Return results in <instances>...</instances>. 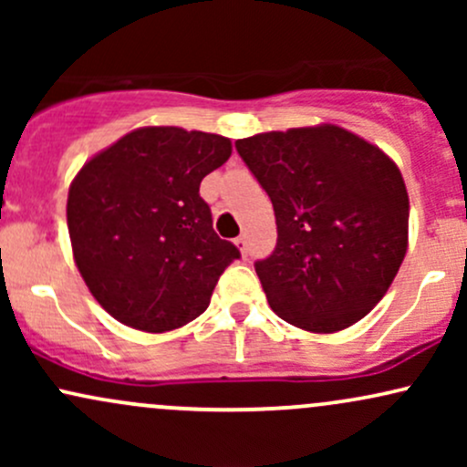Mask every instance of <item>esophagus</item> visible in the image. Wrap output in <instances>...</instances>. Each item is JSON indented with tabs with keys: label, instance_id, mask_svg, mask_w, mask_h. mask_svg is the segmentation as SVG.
<instances>
[{
	"label": "esophagus",
	"instance_id": "esophagus-1",
	"mask_svg": "<svg viewBox=\"0 0 467 467\" xmlns=\"http://www.w3.org/2000/svg\"><path fill=\"white\" fill-rule=\"evenodd\" d=\"M234 245L241 250V254H248V239H245V234H239V237L234 239Z\"/></svg>",
	"mask_w": 467,
	"mask_h": 467
}]
</instances>
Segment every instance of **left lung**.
Returning <instances> with one entry per match:
<instances>
[{"label": "left lung", "mask_w": 467, "mask_h": 467, "mask_svg": "<svg viewBox=\"0 0 467 467\" xmlns=\"http://www.w3.org/2000/svg\"><path fill=\"white\" fill-rule=\"evenodd\" d=\"M276 217V248L254 264L283 320L331 334L364 318L398 275L409 192L387 153L336 125L234 142Z\"/></svg>", "instance_id": "1"}]
</instances>
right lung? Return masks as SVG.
Wrapping results in <instances>:
<instances>
[{"label":"right lung","instance_id":"obj_1","mask_svg":"<svg viewBox=\"0 0 467 467\" xmlns=\"http://www.w3.org/2000/svg\"><path fill=\"white\" fill-rule=\"evenodd\" d=\"M230 153L215 133L144 127L78 171L67 195L74 261L116 320L162 334L208 307L241 252L213 230L200 184Z\"/></svg>","mask_w":467,"mask_h":467}]
</instances>
